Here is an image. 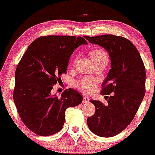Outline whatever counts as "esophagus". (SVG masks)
I'll return each instance as SVG.
<instances>
[{
  "label": "esophagus",
  "instance_id": "1",
  "mask_svg": "<svg viewBox=\"0 0 155 155\" xmlns=\"http://www.w3.org/2000/svg\"><path fill=\"white\" fill-rule=\"evenodd\" d=\"M82 102H83V104H87V103L89 102V98L87 97H83Z\"/></svg>",
  "mask_w": 155,
  "mask_h": 155
}]
</instances>
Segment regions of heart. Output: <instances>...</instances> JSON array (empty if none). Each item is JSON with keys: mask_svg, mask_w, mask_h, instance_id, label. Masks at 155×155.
<instances>
[{"mask_svg": "<svg viewBox=\"0 0 155 155\" xmlns=\"http://www.w3.org/2000/svg\"><path fill=\"white\" fill-rule=\"evenodd\" d=\"M90 54L92 60L94 62V64L97 63V62L101 61L109 60V57H108L107 51L105 50L102 49V48H95V49H93L91 51ZM76 59H77L76 58H74L73 59V61H72V64H75V63L76 62ZM96 83V79H91V78H84V79L79 81L76 83V85H77V87L79 88L84 91L91 92L94 89Z\"/></svg>", "mask_w": 155, "mask_h": 155, "instance_id": "heart-1", "label": "heart"}]
</instances>
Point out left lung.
I'll return each mask as SVG.
<instances>
[{"instance_id": "8db88e82", "label": "left lung", "mask_w": 155, "mask_h": 155, "mask_svg": "<svg viewBox=\"0 0 155 155\" xmlns=\"http://www.w3.org/2000/svg\"><path fill=\"white\" fill-rule=\"evenodd\" d=\"M85 38L107 50L111 58V70L101 91V95H110L108 104L91 101L96 110L87 118V124L97 136L112 137L130 124L144 97V64L137 48L127 38L112 34Z\"/></svg>"}]
</instances>
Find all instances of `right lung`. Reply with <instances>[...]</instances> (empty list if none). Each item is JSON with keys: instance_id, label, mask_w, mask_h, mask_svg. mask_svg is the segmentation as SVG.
I'll return each instance as SVG.
<instances>
[{"instance_id": "right-lung-1", "label": "right lung", "mask_w": 155, "mask_h": 155, "mask_svg": "<svg viewBox=\"0 0 155 155\" xmlns=\"http://www.w3.org/2000/svg\"><path fill=\"white\" fill-rule=\"evenodd\" d=\"M82 44H87L82 37L43 36L30 44L17 65L14 103L22 122L34 134H57L64 124L66 109L82 103V96L73 88L61 98L51 95L53 85L67 73L74 49Z\"/></svg>"}]
</instances>
